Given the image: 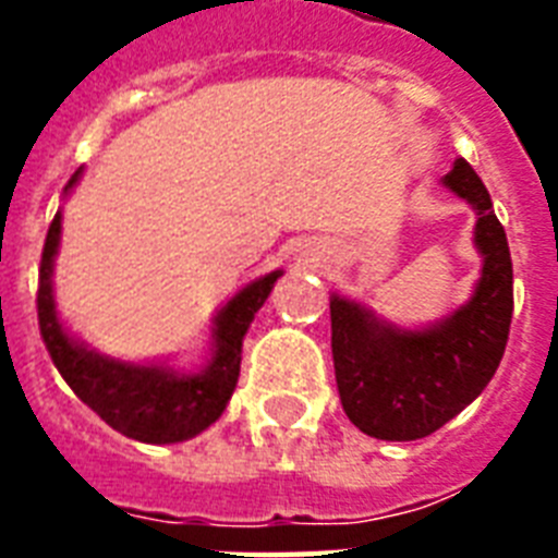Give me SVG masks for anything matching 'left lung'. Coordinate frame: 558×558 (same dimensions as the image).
Wrapping results in <instances>:
<instances>
[{
	"instance_id": "8db88e82",
	"label": "left lung",
	"mask_w": 558,
	"mask_h": 558,
	"mask_svg": "<svg viewBox=\"0 0 558 558\" xmlns=\"http://www.w3.org/2000/svg\"><path fill=\"white\" fill-rule=\"evenodd\" d=\"M440 185L475 210L481 278L466 304L425 327H402L362 301L330 295L341 405L376 440H423L454 420L489 385L510 336L512 260L489 191L466 159Z\"/></svg>"
}]
</instances>
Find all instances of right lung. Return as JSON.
Here are the masks:
<instances>
[{"label":"right lung","mask_w":558,"mask_h":558,"mask_svg":"<svg viewBox=\"0 0 558 558\" xmlns=\"http://www.w3.org/2000/svg\"><path fill=\"white\" fill-rule=\"evenodd\" d=\"M83 168L74 170L63 196L81 182ZM63 236V210H57L48 228L43 263H39L37 315L39 332L57 371L69 381V388L81 402L95 411L107 425L124 437L142 442L191 440L214 425L226 411L228 399L236 388L243 339L252 327L254 315L266 304L271 287L283 269L254 278L228 301L210 322V339L205 362L196 367H177L168 359L153 362H126L89 348L86 341L69 332L54 301V260Z\"/></svg>","instance_id":"1"}]
</instances>
